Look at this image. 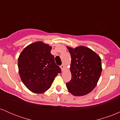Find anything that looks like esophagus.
<instances>
[{
  "mask_svg": "<svg viewBox=\"0 0 120 120\" xmlns=\"http://www.w3.org/2000/svg\"><path fill=\"white\" fill-rule=\"evenodd\" d=\"M60 68H61V71H64V68H65V67H64V65H61V66H60Z\"/></svg>",
  "mask_w": 120,
  "mask_h": 120,
  "instance_id": "1",
  "label": "esophagus"
}]
</instances>
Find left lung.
Returning a JSON list of instances; mask_svg holds the SVG:
<instances>
[{
  "label": "left lung",
  "mask_w": 120,
  "mask_h": 120,
  "mask_svg": "<svg viewBox=\"0 0 120 120\" xmlns=\"http://www.w3.org/2000/svg\"><path fill=\"white\" fill-rule=\"evenodd\" d=\"M71 53L70 70L71 79L66 83L67 89L74 96H83L94 90L102 71L101 59L92 49L81 46L73 49L67 46Z\"/></svg>",
  "instance_id": "obj_1"
}]
</instances>
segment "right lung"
I'll return each instance as SVG.
<instances>
[{
    "label": "right lung",
    "instance_id": "right-lung-1",
    "mask_svg": "<svg viewBox=\"0 0 120 120\" xmlns=\"http://www.w3.org/2000/svg\"><path fill=\"white\" fill-rule=\"evenodd\" d=\"M52 47L41 41L30 44L18 59L19 74L29 90L42 94L49 90L55 78L61 72L51 53Z\"/></svg>",
    "mask_w": 120,
    "mask_h": 120
}]
</instances>
